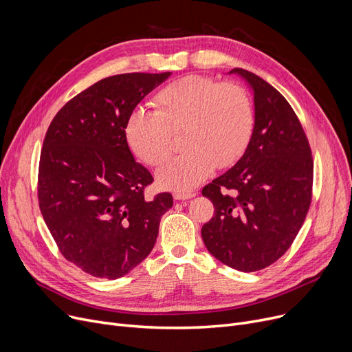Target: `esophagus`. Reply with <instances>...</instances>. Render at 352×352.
I'll list each match as a JSON object with an SVG mask.
<instances>
[{"label":"esophagus","mask_w":352,"mask_h":352,"mask_svg":"<svg viewBox=\"0 0 352 352\" xmlns=\"http://www.w3.org/2000/svg\"><path fill=\"white\" fill-rule=\"evenodd\" d=\"M195 195H197V192L175 191V192H174V199H178V201H181V199H190V198H192V197H195Z\"/></svg>","instance_id":"esophagus-1"}]
</instances>
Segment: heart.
<instances>
[{
	"label": "heart",
	"mask_w": 352,
	"mask_h": 352,
	"mask_svg": "<svg viewBox=\"0 0 352 352\" xmlns=\"http://www.w3.org/2000/svg\"><path fill=\"white\" fill-rule=\"evenodd\" d=\"M157 111L134 109L124 125L125 141L141 161L160 166L170 157L173 134L181 133L184 154L158 173L164 188L190 191L215 168H228L245 153L255 113L248 91L235 82L187 76L160 89Z\"/></svg>",
	"instance_id": "1"
}]
</instances>
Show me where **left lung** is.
Wrapping results in <instances>:
<instances>
[{"instance_id":"left-lung-1","label":"left lung","mask_w":352,"mask_h":352,"mask_svg":"<svg viewBox=\"0 0 352 352\" xmlns=\"http://www.w3.org/2000/svg\"><path fill=\"white\" fill-rule=\"evenodd\" d=\"M230 74L252 89L255 125L244 155L202 188L215 212L201 235L218 261L252 272L281 258L301 230L314 162L302 125L280 92L247 69Z\"/></svg>"}]
</instances>
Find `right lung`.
<instances>
[{
	"mask_svg": "<svg viewBox=\"0 0 352 352\" xmlns=\"http://www.w3.org/2000/svg\"><path fill=\"white\" fill-rule=\"evenodd\" d=\"M171 72L104 78L69 100L51 121L38 168V202L65 260L116 280L155 245L170 192L144 195L154 181L124 135L128 116Z\"/></svg>",
	"mask_w": 352,
	"mask_h": 352,
	"instance_id": "add662e5",
	"label": "right lung"
}]
</instances>
